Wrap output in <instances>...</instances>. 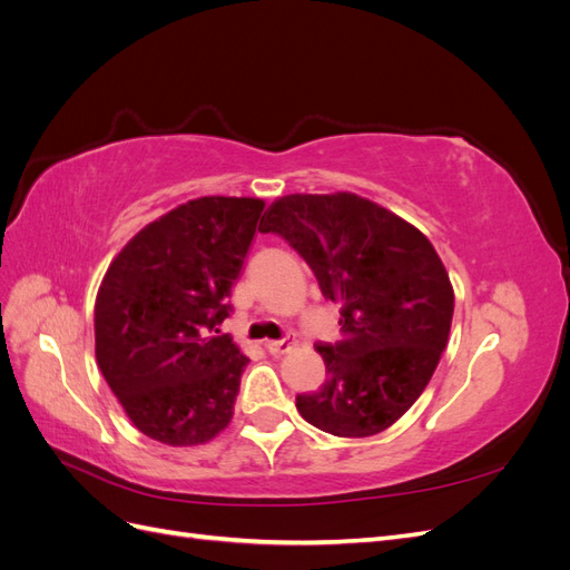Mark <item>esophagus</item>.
<instances>
[{
	"label": "esophagus",
	"instance_id": "34e87169",
	"mask_svg": "<svg viewBox=\"0 0 570 570\" xmlns=\"http://www.w3.org/2000/svg\"><path fill=\"white\" fill-rule=\"evenodd\" d=\"M266 350H268L273 356H283V354H289L292 350H297V340H295V337L268 340V342H266Z\"/></svg>",
	"mask_w": 570,
	"mask_h": 570
}]
</instances>
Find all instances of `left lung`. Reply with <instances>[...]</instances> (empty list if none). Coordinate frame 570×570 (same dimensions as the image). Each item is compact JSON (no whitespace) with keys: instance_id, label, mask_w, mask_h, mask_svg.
Masks as SVG:
<instances>
[{"instance_id":"left-lung-1","label":"left lung","mask_w":570,"mask_h":570,"mask_svg":"<svg viewBox=\"0 0 570 570\" xmlns=\"http://www.w3.org/2000/svg\"><path fill=\"white\" fill-rule=\"evenodd\" d=\"M278 233L340 302L335 344H318L325 383L297 394L302 419L337 438H368L400 421L433 377L450 340L454 289L430 239L354 193L275 199Z\"/></svg>"}]
</instances>
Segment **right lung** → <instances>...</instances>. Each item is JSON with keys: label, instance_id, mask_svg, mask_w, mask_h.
Here are the masks:
<instances>
[{"label": "right lung", "instance_id": "1", "mask_svg": "<svg viewBox=\"0 0 570 570\" xmlns=\"http://www.w3.org/2000/svg\"><path fill=\"white\" fill-rule=\"evenodd\" d=\"M264 199L199 197L151 220L116 254L95 302L97 366L126 416L170 446L214 440L233 419L249 358L228 318Z\"/></svg>", "mask_w": 570, "mask_h": 570}]
</instances>
